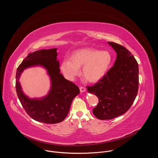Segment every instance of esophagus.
Wrapping results in <instances>:
<instances>
[{
    "mask_svg": "<svg viewBox=\"0 0 158 158\" xmlns=\"http://www.w3.org/2000/svg\"><path fill=\"white\" fill-rule=\"evenodd\" d=\"M79 89H80V91H81V93L85 92V90H86V89H85L84 87H82V86H81V87H79Z\"/></svg>",
    "mask_w": 158,
    "mask_h": 158,
    "instance_id": "1",
    "label": "esophagus"
}]
</instances>
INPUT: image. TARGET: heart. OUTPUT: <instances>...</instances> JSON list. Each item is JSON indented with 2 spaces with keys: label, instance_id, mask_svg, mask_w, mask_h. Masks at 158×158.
<instances>
[{
  "label": "heart",
  "instance_id": "b5f03b06",
  "mask_svg": "<svg viewBox=\"0 0 158 158\" xmlns=\"http://www.w3.org/2000/svg\"><path fill=\"white\" fill-rule=\"evenodd\" d=\"M112 60V55L108 51L84 48L73 52L70 59H64L60 68L67 79L73 81L79 75V68L82 67L83 77L89 82H96L107 74Z\"/></svg>",
  "mask_w": 158,
  "mask_h": 158
}]
</instances>
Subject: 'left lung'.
Listing matches in <instances>:
<instances>
[{
  "label": "left lung",
  "instance_id": "left-lung-1",
  "mask_svg": "<svg viewBox=\"0 0 158 158\" xmlns=\"http://www.w3.org/2000/svg\"><path fill=\"white\" fill-rule=\"evenodd\" d=\"M117 53L114 65L106 75L93 86H87L89 93L99 99L93 109L99 119H112L129 110L136 98L139 86L138 64L131 53L121 45L108 42Z\"/></svg>",
  "mask_w": 158,
  "mask_h": 158
}]
</instances>
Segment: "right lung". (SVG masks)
<instances>
[{
  "label": "right lung",
  "instance_id": "obj_1",
  "mask_svg": "<svg viewBox=\"0 0 158 158\" xmlns=\"http://www.w3.org/2000/svg\"><path fill=\"white\" fill-rule=\"evenodd\" d=\"M57 49H42L31 52L19 65L16 73L15 88L19 101L27 114L35 121L56 124L64 120L69 113L74 98L79 94V88L60 73ZM42 66L46 69L52 81L51 89L46 97L31 99L23 93L19 78L29 67Z\"/></svg>",
  "mask_w": 158,
  "mask_h": 158
}]
</instances>
